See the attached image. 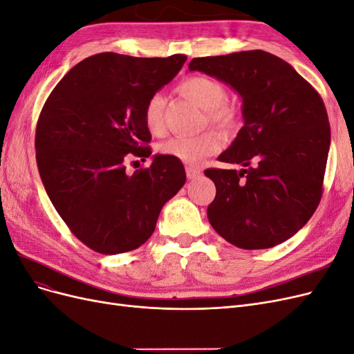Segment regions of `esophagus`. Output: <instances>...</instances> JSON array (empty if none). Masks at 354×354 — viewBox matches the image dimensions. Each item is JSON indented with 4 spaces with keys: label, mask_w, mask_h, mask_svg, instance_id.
Instances as JSON below:
<instances>
[{
    "label": "esophagus",
    "mask_w": 354,
    "mask_h": 354,
    "mask_svg": "<svg viewBox=\"0 0 354 354\" xmlns=\"http://www.w3.org/2000/svg\"><path fill=\"white\" fill-rule=\"evenodd\" d=\"M186 174H187V178L196 180V178L201 177L202 169H201V168H195V167H187V168H186Z\"/></svg>",
    "instance_id": "34e87169"
}]
</instances>
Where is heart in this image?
I'll return each mask as SVG.
<instances>
[{
  "instance_id": "b5f03b06",
  "label": "heart",
  "mask_w": 354,
  "mask_h": 354,
  "mask_svg": "<svg viewBox=\"0 0 354 354\" xmlns=\"http://www.w3.org/2000/svg\"><path fill=\"white\" fill-rule=\"evenodd\" d=\"M180 91L186 99L194 102L205 112L207 121L218 130L230 131L239 124L241 111L234 103L226 100V87L218 81L205 75H194L180 85ZM165 97L155 93L149 97L143 108L145 125L153 136L165 131L164 121ZM223 146V138L216 133H203L196 137H173L159 145V153L174 158L180 162L196 165L207 156L218 152Z\"/></svg>"
}]
</instances>
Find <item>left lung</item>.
Masks as SVG:
<instances>
[{
  "label": "left lung",
  "instance_id": "left-lung-1",
  "mask_svg": "<svg viewBox=\"0 0 354 354\" xmlns=\"http://www.w3.org/2000/svg\"><path fill=\"white\" fill-rule=\"evenodd\" d=\"M189 71L217 78L242 97L243 127L208 168L217 194L211 226L242 250L289 239L316 211L324 189L330 128L319 93L289 63L263 50L195 57Z\"/></svg>",
  "mask_w": 354,
  "mask_h": 354
}]
</instances>
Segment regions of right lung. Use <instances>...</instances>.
Here are the masks:
<instances>
[{
    "label": "right lung",
    "instance_id": "1",
    "mask_svg": "<svg viewBox=\"0 0 354 354\" xmlns=\"http://www.w3.org/2000/svg\"><path fill=\"white\" fill-rule=\"evenodd\" d=\"M185 55L131 57L100 53L60 80L39 113L37 165L62 220L100 254L143 245L165 202L183 187L180 160L155 155L147 168L125 171L127 158L151 156L146 100L173 80Z\"/></svg>",
    "mask_w": 354,
    "mask_h": 354
}]
</instances>
